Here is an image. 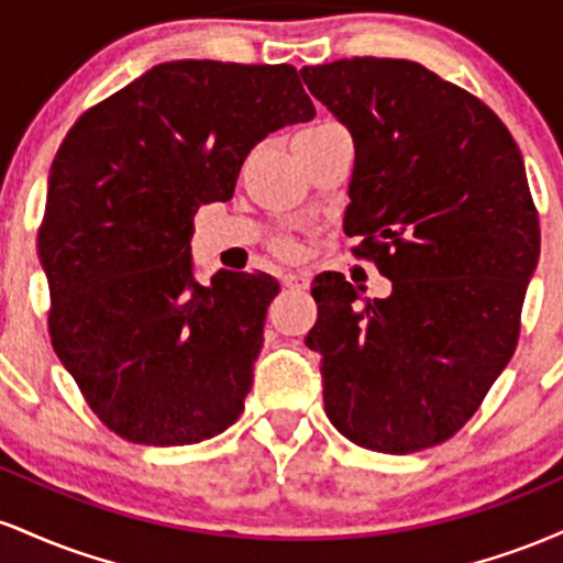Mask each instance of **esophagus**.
<instances>
[{"label":"esophagus","instance_id":"esophagus-1","mask_svg":"<svg viewBox=\"0 0 563 563\" xmlns=\"http://www.w3.org/2000/svg\"><path fill=\"white\" fill-rule=\"evenodd\" d=\"M283 288L288 290H307L309 288V275L307 273H286L280 277Z\"/></svg>","mask_w":563,"mask_h":563}]
</instances>
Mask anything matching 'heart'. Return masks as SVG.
<instances>
[{
  "label": "heart",
  "mask_w": 563,
  "mask_h": 563,
  "mask_svg": "<svg viewBox=\"0 0 563 563\" xmlns=\"http://www.w3.org/2000/svg\"><path fill=\"white\" fill-rule=\"evenodd\" d=\"M275 251L280 256H286V260H290V256L296 254V243H290V241H277L275 243Z\"/></svg>",
  "instance_id": "heart-1"
}]
</instances>
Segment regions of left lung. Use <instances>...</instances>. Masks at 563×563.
I'll list each match as a JSON object with an SVG mask.
<instances>
[{
    "label": "left lung",
    "mask_w": 563,
    "mask_h": 563,
    "mask_svg": "<svg viewBox=\"0 0 563 563\" xmlns=\"http://www.w3.org/2000/svg\"><path fill=\"white\" fill-rule=\"evenodd\" d=\"M301 79L354 140L344 232L391 280L363 299L314 277L325 416L365 450L448 442L514 357L540 222L510 132L421 63L352 57Z\"/></svg>",
    "instance_id": "1"
}]
</instances>
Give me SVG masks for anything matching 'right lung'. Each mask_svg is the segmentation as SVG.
I'll return each instance as SVG.
<instances>
[{
	"label": "right lung",
	"mask_w": 563,
	"mask_h": 563,
	"mask_svg": "<svg viewBox=\"0 0 563 563\" xmlns=\"http://www.w3.org/2000/svg\"><path fill=\"white\" fill-rule=\"evenodd\" d=\"M294 66L172 60L97 102L53 161L38 228L55 354L113 434L196 444L243 412L275 277H192V217L269 132L309 121Z\"/></svg>",
	"instance_id": "add662e5"
}]
</instances>
